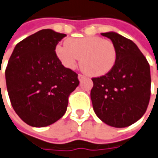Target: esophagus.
Masks as SVG:
<instances>
[{
    "mask_svg": "<svg viewBox=\"0 0 158 158\" xmlns=\"http://www.w3.org/2000/svg\"><path fill=\"white\" fill-rule=\"evenodd\" d=\"M84 78H85V77H84L83 75H81V74H80V75H78V80H79L80 81H82Z\"/></svg>",
    "mask_w": 158,
    "mask_h": 158,
    "instance_id": "obj_1",
    "label": "esophagus"
}]
</instances>
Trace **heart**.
<instances>
[{
    "mask_svg": "<svg viewBox=\"0 0 158 158\" xmlns=\"http://www.w3.org/2000/svg\"><path fill=\"white\" fill-rule=\"evenodd\" d=\"M57 59L68 69L77 67L81 57V69L92 77H102L110 72L117 60L114 43L98 36L71 38L55 49Z\"/></svg>",
    "mask_w": 158,
    "mask_h": 158,
    "instance_id": "heart-1",
    "label": "heart"
}]
</instances>
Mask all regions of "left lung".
<instances>
[{"label": "left lung", "mask_w": 158, "mask_h": 158, "mask_svg": "<svg viewBox=\"0 0 158 158\" xmlns=\"http://www.w3.org/2000/svg\"><path fill=\"white\" fill-rule=\"evenodd\" d=\"M102 35L115 45L117 60L110 72L92 79L90 97L94 111L110 127H129L147 109L151 96L150 65L131 40L114 31Z\"/></svg>", "instance_id": "1"}]
</instances>
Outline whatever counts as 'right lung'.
<instances>
[{
    "label": "right lung",
    "instance_id": "add662e5",
    "mask_svg": "<svg viewBox=\"0 0 158 158\" xmlns=\"http://www.w3.org/2000/svg\"><path fill=\"white\" fill-rule=\"evenodd\" d=\"M66 34L43 29L16 44L5 71L15 113L27 125L44 127L67 110L68 98L79 85L77 74L63 66L55 53Z\"/></svg>",
    "mask_w": 158,
    "mask_h": 158
}]
</instances>
